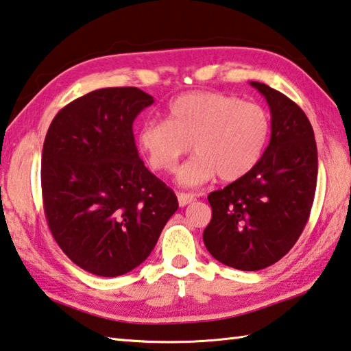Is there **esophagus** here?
Returning <instances> with one entry per match:
<instances>
[{"mask_svg":"<svg viewBox=\"0 0 351 351\" xmlns=\"http://www.w3.org/2000/svg\"><path fill=\"white\" fill-rule=\"evenodd\" d=\"M195 199H196V196L191 193H178V202H180L181 207H185V205L191 204Z\"/></svg>","mask_w":351,"mask_h":351,"instance_id":"1","label":"esophagus"}]
</instances>
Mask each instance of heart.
Here are the masks:
<instances>
[{"label":"heart","instance_id":"b5f03b06","mask_svg":"<svg viewBox=\"0 0 351 351\" xmlns=\"http://www.w3.org/2000/svg\"><path fill=\"white\" fill-rule=\"evenodd\" d=\"M271 115L258 103L219 91H191L167 106V120H147L138 146L149 166L170 173L189 152L195 155L178 171L184 185H199L217 175L236 182L257 167L271 136Z\"/></svg>","mask_w":351,"mask_h":351}]
</instances>
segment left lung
I'll return each mask as SVG.
<instances>
[{
  "label": "left lung",
  "instance_id": "left-lung-1",
  "mask_svg": "<svg viewBox=\"0 0 351 351\" xmlns=\"http://www.w3.org/2000/svg\"><path fill=\"white\" fill-rule=\"evenodd\" d=\"M271 109V141L243 180L211 191V221L204 243L219 262L258 271L285 257L311 216L318 152L311 121L277 89L251 82Z\"/></svg>",
  "mask_w": 351,
  "mask_h": 351
}]
</instances>
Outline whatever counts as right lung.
<instances>
[{"label": "right lung", "mask_w": 351, "mask_h": 351, "mask_svg": "<svg viewBox=\"0 0 351 351\" xmlns=\"http://www.w3.org/2000/svg\"><path fill=\"white\" fill-rule=\"evenodd\" d=\"M152 95L103 88L54 117L40 162L44 211L51 234L73 263L119 277L146 260L178 210L173 190L140 160L132 123Z\"/></svg>", "instance_id": "right-lung-1"}]
</instances>
